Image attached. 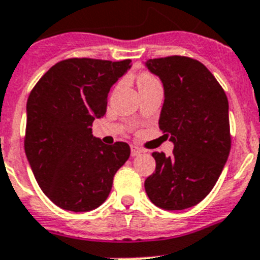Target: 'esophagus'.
I'll return each mask as SVG.
<instances>
[{"mask_svg": "<svg viewBox=\"0 0 260 260\" xmlns=\"http://www.w3.org/2000/svg\"><path fill=\"white\" fill-rule=\"evenodd\" d=\"M141 152H143V149L141 148H139V147H136V145H131V155L132 156L140 155Z\"/></svg>", "mask_w": 260, "mask_h": 260, "instance_id": "34e87169", "label": "esophagus"}]
</instances>
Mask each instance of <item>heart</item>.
<instances>
[{"label": "heart", "instance_id": "1", "mask_svg": "<svg viewBox=\"0 0 260 260\" xmlns=\"http://www.w3.org/2000/svg\"><path fill=\"white\" fill-rule=\"evenodd\" d=\"M153 81H157L155 76L149 75V73H141L137 77V85H145V84H149V82H153Z\"/></svg>", "mask_w": 260, "mask_h": 260}]
</instances>
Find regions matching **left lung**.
Instances as JSON below:
<instances>
[{
    "mask_svg": "<svg viewBox=\"0 0 260 260\" xmlns=\"http://www.w3.org/2000/svg\"><path fill=\"white\" fill-rule=\"evenodd\" d=\"M145 65L163 82L159 128L174 143L171 156L152 153L156 170L145 192L163 210H185L210 193L229 159V100L214 75L191 57L151 58Z\"/></svg>",
    "mask_w": 260,
    "mask_h": 260,
    "instance_id": "left-lung-1",
    "label": "left lung"
}]
</instances>
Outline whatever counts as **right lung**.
<instances>
[{
  "label": "right lung",
  "instance_id": "right-lung-1",
  "mask_svg": "<svg viewBox=\"0 0 260 260\" xmlns=\"http://www.w3.org/2000/svg\"><path fill=\"white\" fill-rule=\"evenodd\" d=\"M129 68L131 60H62L27 97L25 153L40 188L62 210L101 206L129 157L126 143L105 145L90 128L107 112L111 86Z\"/></svg>",
  "mask_w": 260,
  "mask_h": 260
}]
</instances>
